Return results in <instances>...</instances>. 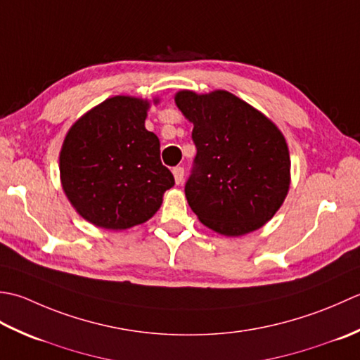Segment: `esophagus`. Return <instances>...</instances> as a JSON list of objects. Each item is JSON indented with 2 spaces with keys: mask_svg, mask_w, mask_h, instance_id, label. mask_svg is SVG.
<instances>
[{
  "mask_svg": "<svg viewBox=\"0 0 360 360\" xmlns=\"http://www.w3.org/2000/svg\"><path fill=\"white\" fill-rule=\"evenodd\" d=\"M172 174H174L175 183H177V185H181L183 179H185V169H183L181 166H177V167H174V169H172Z\"/></svg>",
  "mask_w": 360,
  "mask_h": 360,
  "instance_id": "esophagus-1",
  "label": "esophagus"
}]
</instances>
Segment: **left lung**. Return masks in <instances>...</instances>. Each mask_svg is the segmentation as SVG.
<instances>
[{
    "mask_svg": "<svg viewBox=\"0 0 360 360\" xmlns=\"http://www.w3.org/2000/svg\"><path fill=\"white\" fill-rule=\"evenodd\" d=\"M175 104L194 124V169L185 194L199 221L224 236L261 229L290 186L285 138L266 115L230 91L181 90Z\"/></svg>",
    "mask_w": 360,
    "mask_h": 360,
    "instance_id": "left-lung-1",
    "label": "left lung"
}]
</instances>
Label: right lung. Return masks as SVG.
I'll list each match as a JSON object with an SVG mask.
<instances>
[{
  "instance_id": "obj_1",
  "label": "right lung",
  "mask_w": 360,
  "mask_h": 360,
  "mask_svg": "<svg viewBox=\"0 0 360 360\" xmlns=\"http://www.w3.org/2000/svg\"><path fill=\"white\" fill-rule=\"evenodd\" d=\"M149 107L148 99L108 98L80 116L63 139V193L94 226L118 231L148 222L174 186V175L161 165L160 139L144 127Z\"/></svg>"
}]
</instances>
